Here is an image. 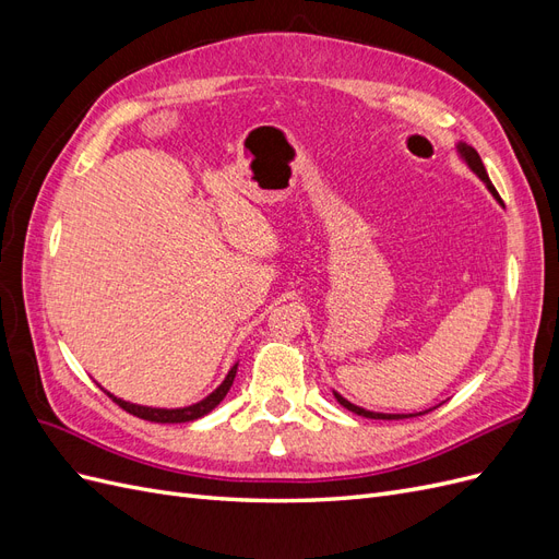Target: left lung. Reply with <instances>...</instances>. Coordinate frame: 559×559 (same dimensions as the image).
Instances as JSON below:
<instances>
[{"label":"left lung","mask_w":559,"mask_h":559,"mask_svg":"<svg viewBox=\"0 0 559 559\" xmlns=\"http://www.w3.org/2000/svg\"><path fill=\"white\" fill-rule=\"evenodd\" d=\"M456 156H460V158L468 165V170L487 186V191L492 193V198L503 207V200L499 198V193H497V189L492 186V181H489L485 165H483V160H480V156H478V151L473 148V146H468L466 142H456ZM333 396L337 399V403L343 405V408H347V411H352V413H357V415H361V417H370V419H405V417H417V415L429 413V411H425V413H373V411L361 408V405H354L352 401H347L345 396H341L337 392H333Z\"/></svg>","instance_id":"1"}]
</instances>
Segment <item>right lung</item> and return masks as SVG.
I'll use <instances>...</instances> for the list:
<instances>
[{
  "label": "right lung",
  "instance_id": "obj_1",
  "mask_svg": "<svg viewBox=\"0 0 559 559\" xmlns=\"http://www.w3.org/2000/svg\"><path fill=\"white\" fill-rule=\"evenodd\" d=\"M235 373H238V364H235L230 370L226 380L218 384L212 394H207L202 401L193 403V405H183V408H151V405H140V403H130V401H123L118 399L114 394H109L107 389L105 392L109 394V399H114L121 408L134 417H142L146 421H160V425H179V421H193L198 417H205L207 413H212L218 403H222L228 394V389L233 386V380H235Z\"/></svg>",
  "mask_w": 559,
  "mask_h": 559
}]
</instances>
